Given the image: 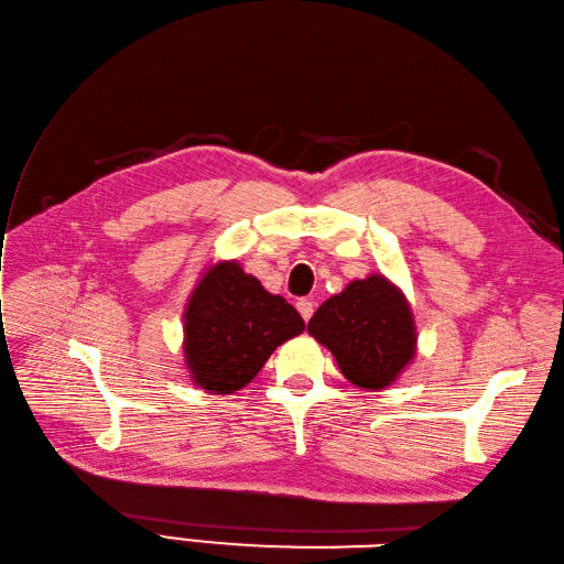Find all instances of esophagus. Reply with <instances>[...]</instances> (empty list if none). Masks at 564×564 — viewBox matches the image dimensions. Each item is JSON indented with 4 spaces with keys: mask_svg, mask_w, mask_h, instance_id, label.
Returning <instances> with one entry per match:
<instances>
[{
    "mask_svg": "<svg viewBox=\"0 0 564 564\" xmlns=\"http://www.w3.org/2000/svg\"><path fill=\"white\" fill-rule=\"evenodd\" d=\"M297 312H300V317H303L305 322H310V317L314 314V303H312V300H297Z\"/></svg>",
    "mask_w": 564,
    "mask_h": 564,
    "instance_id": "34e87169",
    "label": "esophagus"
}]
</instances>
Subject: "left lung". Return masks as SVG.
<instances>
[{"label": "left lung", "instance_id": "1", "mask_svg": "<svg viewBox=\"0 0 564 564\" xmlns=\"http://www.w3.org/2000/svg\"><path fill=\"white\" fill-rule=\"evenodd\" d=\"M307 332L332 350L350 384L389 387L415 358L417 332L409 300L382 273L350 281L314 312Z\"/></svg>", "mask_w": 564, "mask_h": 564}]
</instances>
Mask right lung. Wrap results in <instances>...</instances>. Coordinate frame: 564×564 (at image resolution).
Returning <instances> with one entry per match:
<instances>
[{"label": "right lung", "instance_id": "add662e5", "mask_svg": "<svg viewBox=\"0 0 564 564\" xmlns=\"http://www.w3.org/2000/svg\"><path fill=\"white\" fill-rule=\"evenodd\" d=\"M182 322L189 377L208 394H235L247 387L273 350L305 332L297 310L269 293L235 259L202 273Z\"/></svg>", "mask_w": 564, "mask_h": 564}]
</instances>
